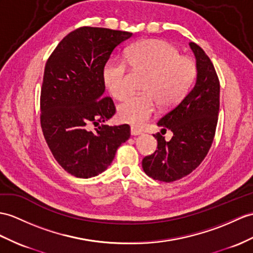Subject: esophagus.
Wrapping results in <instances>:
<instances>
[{
  "label": "esophagus",
  "instance_id": "34e87169",
  "mask_svg": "<svg viewBox=\"0 0 253 253\" xmlns=\"http://www.w3.org/2000/svg\"><path fill=\"white\" fill-rule=\"evenodd\" d=\"M131 134H132V135H134V136H135V135H140V134H143V132H141V131L139 130V128L135 127V126H132V127H131Z\"/></svg>",
  "mask_w": 253,
  "mask_h": 253
}]
</instances>
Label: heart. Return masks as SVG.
Returning a JSON list of instances; mask_svg holds the SVG:
<instances>
[{
  "mask_svg": "<svg viewBox=\"0 0 253 253\" xmlns=\"http://www.w3.org/2000/svg\"><path fill=\"white\" fill-rule=\"evenodd\" d=\"M127 63L134 71H147L143 90L146 93L128 97L118 107V117L123 122L143 126L156 114L158 101L163 106L180 102L192 84L196 65L188 55L169 42L161 40L139 42L130 48ZM104 83L117 100H123L131 92V74L126 62L113 60L104 67Z\"/></svg>",
  "mask_w": 253,
  "mask_h": 253,
  "instance_id": "b5f03b06",
  "label": "heart"
}]
</instances>
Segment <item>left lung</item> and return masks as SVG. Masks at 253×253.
I'll return each instance as SVG.
<instances>
[{"instance_id": "obj_1", "label": "left lung", "mask_w": 253, "mask_h": 253, "mask_svg": "<svg viewBox=\"0 0 253 253\" xmlns=\"http://www.w3.org/2000/svg\"><path fill=\"white\" fill-rule=\"evenodd\" d=\"M196 59V82L181 102L159 120L162 134L173 132L169 141L160 133L158 150L143 159V169L153 179L173 182L198 168L211 149L218 122L220 83L213 64L203 49L191 42Z\"/></svg>"}]
</instances>
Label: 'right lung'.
Returning a JSON list of instances; mask_svg holds the SVG:
<instances>
[{"instance_id": "obj_1", "label": "right lung", "mask_w": 253, "mask_h": 253, "mask_svg": "<svg viewBox=\"0 0 253 253\" xmlns=\"http://www.w3.org/2000/svg\"><path fill=\"white\" fill-rule=\"evenodd\" d=\"M133 33L82 27L67 34L47 60L41 90V126L46 143L67 173L91 178L107 169L130 126L98 123L116 113L103 71L110 54ZM90 124L97 125L94 131Z\"/></svg>"}]
</instances>
